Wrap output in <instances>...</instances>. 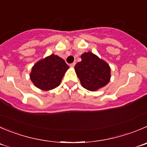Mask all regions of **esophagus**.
I'll use <instances>...</instances> for the list:
<instances>
[{
    "label": "esophagus",
    "mask_w": 147,
    "mask_h": 147,
    "mask_svg": "<svg viewBox=\"0 0 147 147\" xmlns=\"http://www.w3.org/2000/svg\"><path fill=\"white\" fill-rule=\"evenodd\" d=\"M75 63H71V64H70V67H71V68H74V65H75Z\"/></svg>",
    "instance_id": "34e87169"
}]
</instances>
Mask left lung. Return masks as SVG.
<instances>
[{"label": "left lung", "instance_id": "left-lung-1", "mask_svg": "<svg viewBox=\"0 0 147 147\" xmlns=\"http://www.w3.org/2000/svg\"><path fill=\"white\" fill-rule=\"evenodd\" d=\"M82 61L74 68L82 86L87 90L96 91L108 84L110 68L108 64L91 52L81 55Z\"/></svg>", "mask_w": 147, "mask_h": 147}]
</instances>
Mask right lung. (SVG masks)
I'll return each mask as SVG.
<instances>
[{
  "mask_svg": "<svg viewBox=\"0 0 147 147\" xmlns=\"http://www.w3.org/2000/svg\"><path fill=\"white\" fill-rule=\"evenodd\" d=\"M69 66L63 59L52 54L34 64L31 71L30 79L39 89L51 90L59 86Z\"/></svg>",
  "mask_w": 147,
  "mask_h": 147,
  "instance_id": "add662e5",
  "label": "right lung"
}]
</instances>
